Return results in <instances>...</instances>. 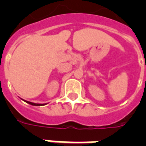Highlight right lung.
<instances>
[{"label":"right lung","mask_w":146,"mask_h":146,"mask_svg":"<svg viewBox=\"0 0 146 146\" xmlns=\"http://www.w3.org/2000/svg\"><path fill=\"white\" fill-rule=\"evenodd\" d=\"M22 100H23V99H22ZM23 101L25 102H26V103L31 104V105H33V106H42V105H45V104H37V103H33V102H28V101H26V100H23Z\"/></svg>","instance_id":"add662e5"}]
</instances>
